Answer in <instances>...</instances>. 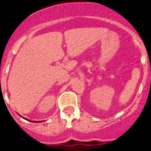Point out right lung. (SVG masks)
<instances>
[{
  "mask_svg": "<svg viewBox=\"0 0 151 151\" xmlns=\"http://www.w3.org/2000/svg\"><path fill=\"white\" fill-rule=\"evenodd\" d=\"M20 116V115H19ZM22 117V116H21ZM22 118L24 119H26V120H28V121H30V122H42V121H31V120H29V119H26V118H24V117H22Z\"/></svg>",
  "mask_w": 151,
  "mask_h": 151,
  "instance_id": "add662e5",
  "label": "right lung"
}]
</instances>
